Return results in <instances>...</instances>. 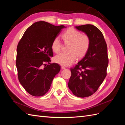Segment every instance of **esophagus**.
<instances>
[{"instance_id": "obj_1", "label": "esophagus", "mask_w": 125, "mask_h": 125, "mask_svg": "<svg viewBox=\"0 0 125 125\" xmlns=\"http://www.w3.org/2000/svg\"><path fill=\"white\" fill-rule=\"evenodd\" d=\"M65 69V67H64V66H61V69Z\"/></svg>"}]
</instances>
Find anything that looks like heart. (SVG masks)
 <instances>
[{"label": "heart", "mask_w": 125, "mask_h": 125, "mask_svg": "<svg viewBox=\"0 0 125 125\" xmlns=\"http://www.w3.org/2000/svg\"><path fill=\"white\" fill-rule=\"evenodd\" d=\"M65 44H69L68 53L61 52L56 55V63L63 65H69L78 58L83 57L88 50L90 40L88 36L82 35V33L73 28H69L62 34ZM62 44L58 37L55 38L52 44V48L55 52H58L62 49Z\"/></svg>", "instance_id": "b5f03b06"}]
</instances>
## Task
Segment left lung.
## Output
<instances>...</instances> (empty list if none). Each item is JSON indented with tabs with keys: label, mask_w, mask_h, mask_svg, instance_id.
<instances>
[{
	"label": "left lung",
	"mask_w": 125,
	"mask_h": 125,
	"mask_svg": "<svg viewBox=\"0 0 125 125\" xmlns=\"http://www.w3.org/2000/svg\"><path fill=\"white\" fill-rule=\"evenodd\" d=\"M75 28L89 36L90 44L84 57L70 69L68 85L74 95L84 98L94 94L106 76L107 47L102 33L95 26L87 24Z\"/></svg>",
	"instance_id": "1"
}]
</instances>
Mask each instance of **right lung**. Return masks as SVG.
<instances>
[{
	"mask_svg": "<svg viewBox=\"0 0 125 125\" xmlns=\"http://www.w3.org/2000/svg\"><path fill=\"white\" fill-rule=\"evenodd\" d=\"M64 28L63 25L56 26L42 21L36 22L26 30L19 42L16 60L19 81L31 95L46 94L60 72L59 65L49 64V62L53 56L52 42ZM47 62L49 65L45 64Z\"/></svg>",
	"mask_w": 125,
	"mask_h": 125,
	"instance_id": "add662e5",
	"label": "right lung"
}]
</instances>
